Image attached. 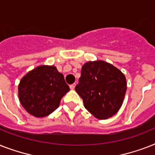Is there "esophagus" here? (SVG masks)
<instances>
[{
    "mask_svg": "<svg viewBox=\"0 0 155 155\" xmlns=\"http://www.w3.org/2000/svg\"><path fill=\"white\" fill-rule=\"evenodd\" d=\"M75 87V84H71L70 85V88L71 90H74Z\"/></svg>",
    "mask_w": 155,
    "mask_h": 155,
    "instance_id": "obj_1",
    "label": "esophagus"
}]
</instances>
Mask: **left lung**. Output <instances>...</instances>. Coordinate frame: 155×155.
<instances>
[{"label":"left lung","mask_w":155,"mask_h":155,"mask_svg":"<svg viewBox=\"0 0 155 155\" xmlns=\"http://www.w3.org/2000/svg\"><path fill=\"white\" fill-rule=\"evenodd\" d=\"M126 88L125 75L113 64L103 60L85 63L79 84L75 86L85 108L100 120L108 119L117 113Z\"/></svg>","instance_id":"8db88e82"}]
</instances>
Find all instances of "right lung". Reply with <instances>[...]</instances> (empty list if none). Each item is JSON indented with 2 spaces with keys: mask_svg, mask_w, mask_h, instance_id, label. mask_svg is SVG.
<instances>
[{
  "mask_svg": "<svg viewBox=\"0 0 155 155\" xmlns=\"http://www.w3.org/2000/svg\"><path fill=\"white\" fill-rule=\"evenodd\" d=\"M70 91L62 73L54 66L41 65L26 73L18 84L21 104L35 117L52 113Z\"/></svg>",
  "mask_w": 155,
  "mask_h": 155,
  "instance_id": "add662e5",
  "label": "right lung"
}]
</instances>
